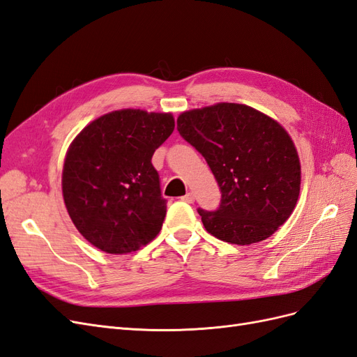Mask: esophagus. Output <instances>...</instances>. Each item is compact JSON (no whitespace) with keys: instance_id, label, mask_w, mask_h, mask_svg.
Returning <instances> with one entry per match:
<instances>
[{"instance_id":"1","label":"esophagus","mask_w":357,"mask_h":357,"mask_svg":"<svg viewBox=\"0 0 357 357\" xmlns=\"http://www.w3.org/2000/svg\"><path fill=\"white\" fill-rule=\"evenodd\" d=\"M181 199H183V201H185V202H189V204H192L193 201H195V195H193V193H192V192H189V193H186V195H185V197H183Z\"/></svg>"}]
</instances>
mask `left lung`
Wrapping results in <instances>:
<instances>
[{
  "instance_id": "1",
  "label": "left lung",
  "mask_w": 357,
  "mask_h": 357,
  "mask_svg": "<svg viewBox=\"0 0 357 357\" xmlns=\"http://www.w3.org/2000/svg\"><path fill=\"white\" fill-rule=\"evenodd\" d=\"M177 129L207 160L222 192L218 210L198 208L207 232L247 245L266 240L290 218L301 164L277 121L244 104L219 102L181 113Z\"/></svg>"
}]
</instances>
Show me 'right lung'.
<instances>
[{
	"label": "right lung",
	"mask_w": 357,
	"mask_h": 357,
	"mask_svg": "<svg viewBox=\"0 0 357 357\" xmlns=\"http://www.w3.org/2000/svg\"><path fill=\"white\" fill-rule=\"evenodd\" d=\"M174 126L171 113L126 109L95 119L74 138L62 169L63 202L96 248L131 253L159 234L167 199L152 156Z\"/></svg>",
	"instance_id": "add662e5"
}]
</instances>
